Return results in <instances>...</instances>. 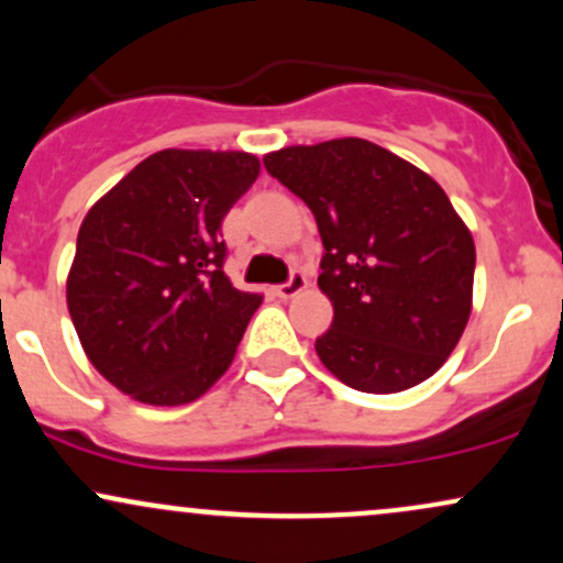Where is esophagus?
<instances>
[{
    "label": "esophagus",
    "mask_w": 563,
    "mask_h": 563,
    "mask_svg": "<svg viewBox=\"0 0 563 563\" xmlns=\"http://www.w3.org/2000/svg\"><path fill=\"white\" fill-rule=\"evenodd\" d=\"M303 288H307V275L294 273V275H290L288 283H283V286H275L273 294L280 296V299H294V296L301 294Z\"/></svg>",
    "instance_id": "obj_1"
}]
</instances>
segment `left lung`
Instances as JSON below:
<instances>
[{"instance_id":"left-lung-1","label":"left lung","mask_w":563,"mask_h":563,"mask_svg":"<svg viewBox=\"0 0 563 563\" xmlns=\"http://www.w3.org/2000/svg\"><path fill=\"white\" fill-rule=\"evenodd\" d=\"M264 166L318 222V286L333 322L314 341L346 386L394 394L448 363L471 314L476 249L429 174L360 137L290 145Z\"/></svg>"}]
</instances>
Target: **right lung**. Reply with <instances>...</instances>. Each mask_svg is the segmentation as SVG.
<instances>
[{"mask_svg": "<svg viewBox=\"0 0 563 563\" xmlns=\"http://www.w3.org/2000/svg\"><path fill=\"white\" fill-rule=\"evenodd\" d=\"M260 177L243 151H158L84 217L66 299L89 363L145 405H187L232 365L262 294L224 275L222 219Z\"/></svg>", "mask_w": 563, "mask_h": 563, "instance_id": "right-lung-1", "label": "right lung"}]
</instances>
